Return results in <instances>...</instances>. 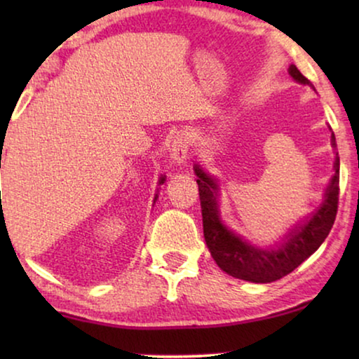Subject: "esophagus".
<instances>
[{
	"label": "esophagus",
	"mask_w": 359,
	"mask_h": 359,
	"mask_svg": "<svg viewBox=\"0 0 359 359\" xmlns=\"http://www.w3.org/2000/svg\"><path fill=\"white\" fill-rule=\"evenodd\" d=\"M171 158H173L176 163H184V161L189 158L188 137L180 135L173 140V145H171Z\"/></svg>",
	"instance_id": "34e87169"
}]
</instances>
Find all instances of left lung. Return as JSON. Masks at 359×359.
Masks as SVG:
<instances>
[{"mask_svg":"<svg viewBox=\"0 0 359 359\" xmlns=\"http://www.w3.org/2000/svg\"><path fill=\"white\" fill-rule=\"evenodd\" d=\"M294 80L302 85L311 81L297 70L296 65L289 67ZM332 145L337 147L335 135H332ZM335 175L328 184L325 201L320 209L312 215L309 222L299 225L287 235V240L276 250H262L253 247L230 232L219 220L217 203H215V181L196 166L199 176V201L203 210V229L208 248L219 268L230 276L252 283H273L286 274L292 273L304 259H307L328 237L335 222L340 194V158L335 156Z\"/></svg>","mask_w":359,"mask_h":359,"instance_id":"obj_1","label":"left lung"}]
</instances>
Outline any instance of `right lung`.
Listing matches in <instances>:
<instances>
[{
  "mask_svg": "<svg viewBox=\"0 0 359 359\" xmlns=\"http://www.w3.org/2000/svg\"><path fill=\"white\" fill-rule=\"evenodd\" d=\"M163 181H165V178H161V180H160V184H161V183H163Z\"/></svg>",
  "mask_w": 359,
  "mask_h": 359,
  "instance_id": "obj_1",
  "label": "right lung"
}]
</instances>
